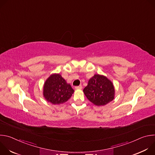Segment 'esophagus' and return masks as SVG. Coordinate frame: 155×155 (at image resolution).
I'll list each match as a JSON object with an SVG mask.
<instances>
[{
    "label": "esophagus",
    "instance_id": "34e87169",
    "mask_svg": "<svg viewBox=\"0 0 155 155\" xmlns=\"http://www.w3.org/2000/svg\"><path fill=\"white\" fill-rule=\"evenodd\" d=\"M75 88L76 90H81V89H82V86L80 85V86H75Z\"/></svg>",
    "mask_w": 155,
    "mask_h": 155
}]
</instances>
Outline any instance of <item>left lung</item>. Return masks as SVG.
<instances>
[{
    "instance_id": "1",
    "label": "left lung",
    "mask_w": 155,
    "mask_h": 155,
    "mask_svg": "<svg viewBox=\"0 0 155 155\" xmlns=\"http://www.w3.org/2000/svg\"><path fill=\"white\" fill-rule=\"evenodd\" d=\"M86 97L96 105H105L114 100L115 88L112 82L106 77L94 75L83 89Z\"/></svg>"
}]
</instances>
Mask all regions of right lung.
Wrapping results in <instances>:
<instances>
[{
    "label": "right lung",
    "mask_w": 155,
    "mask_h": 155,
    "mask_svg": "<svg viewBox=\"0 0 155 155\" xmlns=\"http://www.w3.org/2000/svg\"><path fill=\"white\" fill-rule=\"evenodd\" d=\"M74 92L71 84L67 83L59 74L51 75L44 83L43 96L48 102L54 105L68 101Z\"/></svg>",
    "instance_id": "obj_1"
}]
</instances>
